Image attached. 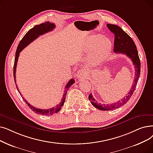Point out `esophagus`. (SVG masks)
<instances>
[{
    "label": "esophagus",
    "mask_w": 153,
    "mask_h": 153,
    "mask_svg": "<svg viewBox=\"0 0 153 153\" xmlns=\"http://www.w3.org/2000/svg\"><path fill=\"white\" fill-rule=\"evenodd\" d=\"M85 77H86V72L84 69L79 70L77 72L76 77L77 79H83V78H85Z\"/></svg>",
    "instance_id": "1"
}]
</instances>
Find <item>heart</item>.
I'll list each match as a JSON object with an SVG mask.
<instances>
[{
  "instance_id": "obj_1",
  "label": "heart",
  "mask_w": 153,
  "mask_h": 153,
  "mask_svg": "<svg viewBox=\"0 0 153 153\" xmlns=\"http://www.w3.org/2000/svg\"><path fill=\"white\" fill-rule=\"evenodd\" d=\"M87 48L89 50L95 49L89 57V61L95 65L101 63L109 55L112 44L107 37H102L100 34H95L88 39Z\"/></svg>"
}]
</instances>
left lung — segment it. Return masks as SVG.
Listing matches in <instances>:
<instances>
[{"label":"left lung","instance_id":"1","mask_svg":"<svg viewBox=\"0 0 153 153\" xmlns=\"http://www.w3.org/2000/svg\"><path fill=\"white\" fill-rule=\"evenodd\" d=\"M107 27L113 34H114V52L117 53V54H126L131 59L132 63L134 65L135 78L133 84H132L131 89L128 92L127 96L123 98L121 100L115 103L108 104H102L101 103H97L94 98L92 97V94H90L89 96V100L90 101L91 103L96 108L101 111L113 110L121 107V106L127 102L135 90L141 72L140 60H139L136 45L133 41V40L132 39V38L127 33L125 32L118 25L108 24Z\"/></svg>","mask_w":153,"mask_h":153}]
</instances>
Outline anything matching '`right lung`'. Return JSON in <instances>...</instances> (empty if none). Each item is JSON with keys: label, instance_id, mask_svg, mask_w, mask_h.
Returning a JSON list of instances; mask_svg holds the SVG:
<instances>
[{"label": "right lung", "instance_id": "1", "mask_svg": "<svg viewBox=\"0 0 153 153\" xmlns=\"http://www.w3.org/2000/svg\"><path fill=\"white\" fill-rule=\"evenodd\" d=\"M56 27V25L54 24L51 23L49 22H45V23H42L40 25H35L34 27L32 29H30L27 33H26L25 35L24 36V37L22 39V40L20 41L17 48V51L16 52V57H15V61H14V81H15V83L16 85V88L19 92V94H21V96L22 94H21V92L19 91L18 87L16 84V67H17V61H18V58L19 56V54L26 46H27L30 43H31L32 41H34L36 39H37L39 36L43 35L45 33H47L48 32L52 31L53 29H54ZM75 82L74 79H71L70 81L68 82V84H66L65 85V91H64V94L62 96V99L61 100V102L59 103V104H57L56 107L52 108H50V109H37L34 106L31 105L25 99L23 98L24 101L26 102L28 105L29 107L34 112H35L36 113L39 114H42V115H45V116H50L52 115L54 113H57L59 111L61 110V108L63 106L65 100V96L66 94H67V92L68 91V89L69 87L74 84Z\"/></svg>", "mask_w": 153, "mask_h": 153}]
</instances>
